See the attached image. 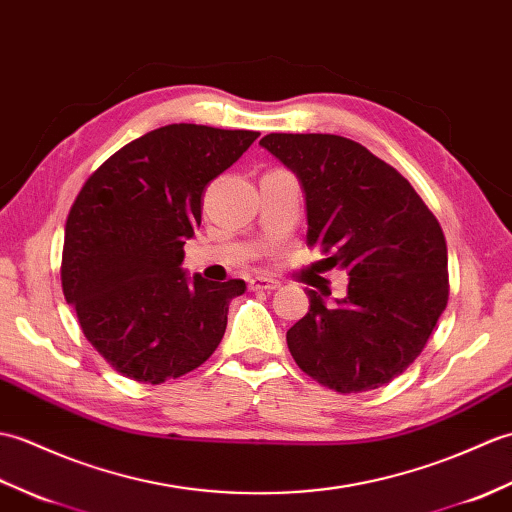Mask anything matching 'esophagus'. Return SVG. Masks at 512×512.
<instances>
[{
    "label": "esophagus",
    "mask_w": 512,
    "mask_h": 512,
    "mask_svg": "<svg viewBox=\"0 0 512 512\" xmlns=\"http://www.w3.org/2000/svg\"><path fill=\"white\" fill-rule=\"evenodd\" d=\"M280 287V282L274 278H265V276H256L249 280V289L252 291H274Z\"/></svg>",
    "instance_id": "obj_1"
}]
</instances>
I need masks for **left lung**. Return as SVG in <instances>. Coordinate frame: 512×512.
<instances>
[{"label":"left lung","instance_id":"left-lung-1","mask_svg":"<svg viewBox=\"0 0 512 512\" xmlns=\"http://www.w3.org/2000/svg\"><path fill=\"white\" fill-rule=\"evenodd\" d=\"M260 146L300 181L306 245L348 274L342 300L309 289L287 331L295 363L342 394L381 388L425 348L449 298L440 223L399 170L331 133H269Z\"/></svg>","mask_w":512,"mask_h":512}]
</instances>
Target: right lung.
Returning a JSON list of instances; mask_svg holds the SVG:
<instances>
[{
  "instance_id": "obj_1",
  "label": "right lung",
  "mask_w": 512,
  "mask_h": 512,
  "mask_svg": "<svg viewBox=\"0 0 512 512\" xmlns=\"http://www.w3.org/2000/svg\"><path fill=\"white\" fill-rule=\"evenodd\" d=\"M258 131L168 124L122 146L78 192L65 223L61 280L83 333L120 374L164 383L221 344L243 280L188 276L184 245L203 190Z\"/></svg>"
}]
</instances>
